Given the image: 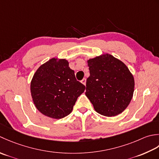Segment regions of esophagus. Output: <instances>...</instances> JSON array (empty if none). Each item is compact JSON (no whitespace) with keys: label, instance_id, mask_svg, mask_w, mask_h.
Listing matches in <instances>:
<instances>
[{"label":"esophagus","instance_id":"34e87169","mask_svg":"<svg viewBox=\"0 0 159 159\" xmlns=\"http://www.w3.org/2000/svg\"><path fill=\"white\" fill-rule=\"evenodd\" d=\"M81 82H82L84 85H86V78H84L82 81H81Z\"/></svg>","mask_w":159,"mask_h":159}]
</instances>
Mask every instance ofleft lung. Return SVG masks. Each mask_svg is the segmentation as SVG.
Segmentation results:
<instances>
[{"label": "left lung", "mask_w": 159, "mask_h": 159, "mask_svg": "<svg viewBox=\"0 0 159 159\" xmlns=\"http://www.w3.org/2000/svg\"><path fill=\"white\" fill-rule=\"evenodd\" d=\"M90 76L86 95L100 115L114 116L127 108L133 96L134 80L128 67L110 54L88 60Z\"/></svg>", "instance_id": "left-lung-1"}]
</instances>
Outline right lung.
I'll return each instance as SVG.
<instances>
[{
  "label": "right lung",
  "mask_w": 159,
  "mask_h": 159,
  "mask_svg": "<svg viewBox=\"0 0 159 159\" xmlns=\"http://www.w3.org/2000/svg\"><path fill=\"white\" fill-rule=\"evenodd\" d=\"M85 86L77 81L74 70L64 59L52 58L38 68L31 82L36 108L53 119L69 115Z\"/></svg>",
  "instance_id": "add662e5"
}]
</instances>
